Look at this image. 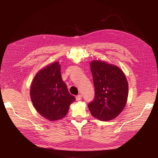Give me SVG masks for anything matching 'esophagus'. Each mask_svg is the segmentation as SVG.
I'll use <instances>...</instances> for the list:
<instances>
[{"label": "esophagus", "instance_id": "34e87169", "mask_svg": "<svg viewBox=\"0 0 158 158\" xmlns=\"http://www.w3.org/2000/svg\"><path fill=\"white\" fill-rule=\"evenodd\" d=\"M82 99V95H81V94H79L76 97V100L77 101H81Z\"/></svg>", "mask_w": 158, "mask_h": 158}]
</instances>
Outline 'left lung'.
I'll use <instances>...</instances> for the list:
<instances>
[{"label":"left lung","mask_w":158,"mask_h":158,"mask_svg":"<svg viewBox=\"0 0 158 158\" xmlns=\"http://www.w3.org/2000/svg\"><path fill=\"white\" fill-rule=\"evenodd\" d=\"M94 97L88 105L91 114L108 121L118 116L127 103L128 85L123 71L118 67L102 61L91 63Z\"/></svg>","instance_id":"obj_1"}]
</instances>
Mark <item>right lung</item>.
I'll return each mask as SVG.
<instances>
[{
  "instance_id": "add662e5",
  "label": "right lung",
  "mask_w": 158,
  "mask_h": 158,
  "mask_svg": "<svg viewBox=\"0 0 158 158\" xmlns=\"http://www.w3.org/2000/svg\"><path fill=\"white\" fill-rule=\"evenodd\" d=\"M30 98L35 110L44 118L53 121L65 116L75 98L62 80L59 62L38 72L31 85Z\"/></svg>"
}]
</instances>
